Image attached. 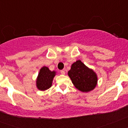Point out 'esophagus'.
Masks as SVG:
<instances>
[{
    "label": "esophagus",
    "instance_id": "1",
    "mask_svg": "<svg viewBox=\"0 0 128 128\" xmlns=\"http://www.w3.org/2000/svg\"><path fill=\"white\" fill-rule=\"evenodd\" d=\"M61 74H65V70H62L60 71Z\"/></svg>",
    "mask_w": 128,
    "mask_h": 128
}]
</instances>
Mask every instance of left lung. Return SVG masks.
<instances>
[{
    "label": "left lung",
    "mask_w": 128,
    "mask_h": 128,
    "mask_svg": "<svg viewBox=\"0 0 128 128\" xmlns=\"http://www.w3.org/2000/svg\"><path fill=\"white\" fill-rule=\"evenodd\" d=\"M68 75L76 88L81 92L91 91L97 84L98 78L96 73L80 60L72 64Z\"/></svg>",
    "instance_id": "left-lung-1"
}]
</instances>
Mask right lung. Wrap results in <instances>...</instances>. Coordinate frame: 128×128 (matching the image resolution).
<instances>
[{
    "label": "right lung",
    "mask_w": 128,
    "mask_h": 128,
    "mask_svg": "<svg viewBox=\"0 0 128 128\" xmlns=\"http://www.w3.org/2000/svg\"><path fill=\"white\" fill-rule=\"evenodd\" d=\"M55 72L48 69L47 66H44L40 69L36 81V86L40 90H46L51 86Z\"/></svg>",
    "instance_id": "obj_1"
}]
</instances>
